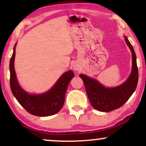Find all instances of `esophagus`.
<instances>
[{"mask_svg":"<svg viewBox=\"0 0 146 146\" xmlns=\"http://www.w3.org/2000/svg\"><path fill=\"white\" fill-rule=\"evenodd\" d=\"M74 70H78V68H77L76 67H74Z\"/></svg>","mask_w":146,"mask_h":146,"instance_id":"obj_1","label":"esophagus"}]
</instances>
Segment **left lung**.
Returning a JSON list of instances; mask_svg holds the SVG:
<instances>
[{"instance_id":"left-lung-1","label":"left lung","mask_w":146,"mask_h":146,"mask_svg":"<svg viewBox=\"0 0 146 146\" xmlns=\"http://www.w3.org/2000/svg\"><path fill=\"white\" fill-rule=\"evenodd\" d=\"M125 40L132 54V70L129 78L123 84L117 87L108 88L87 76L80 74L84 84L90 102L94 108L101 111H110L119 108L124 104L132 95L138 82V69L136 56L133 48L127 37Z\"/></svg>"}]
</instances>
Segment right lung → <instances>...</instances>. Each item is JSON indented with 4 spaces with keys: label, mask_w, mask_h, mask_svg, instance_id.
I'll list each match as a JSON object with an SVG mask.
<instances>
[{
    "label": "right lung",
    "mask_w": 146,
    "mask_h": 146,
    "mask_svg": "<svg viewBox=\"0 0 146 146\" xmlns=\"http://www.w3.org/2000/svg\"><path fill=\"white\" fill-rule=\"evenodd\" d=\"M15 46L10 60V85L11 91L20 104L28 112L37 116H48L60 110L64 103L65 94L69 82L74 77L73 72L64 73L48 92L39 95H31L19 85L14 66Z\"/></svg>",
    "instance_id": "add662e5"
}]
</instances>
